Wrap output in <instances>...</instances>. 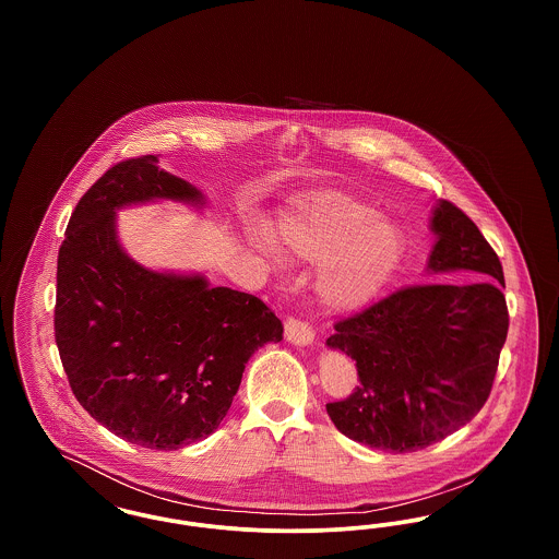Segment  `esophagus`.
<instances>
[{"instance_id":"obj_1","label":"esophagus","mask_w":559,"mask_h":559,"mask_svg":"<svg viewBox=\"0 0 559 559\" xmlns=\"http://www.w3.org/2000/svg\"><path fill=\"white\" fill-rule=\"evenodd\" d=\"M285 340L293 346H310L314 342V331L304 320L287 319L285 320Z\"/></svg>"}]
</instances>
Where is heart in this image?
<instances>
[{"mask_svg": "<svg viewBox=\"0 0 559 559\" xmlns=\"http://www.w3.org/2000/svg\"><path fill=\"white\" fill-rule=\"evenodd\" d=\"M274 240L295 260L320 262L317 295L340 314L358 312L385 292L406 251L396 219L340 190L295 203L281 217Z\"/></svg>", "mask_w": 559, "mask_h": 559, "instance_id": "obj_1", "label": "heart"}]
</instances>
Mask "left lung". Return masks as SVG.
<instances>
[{"label": "left lung", "instance_id": "1", "mask_svg": "<svg viewBox=\"0 0 559 559\" xmlns=\"http://www.w3.org/2000/svg\"><path fill=\"white\" fill-rule=\"evenodd\" d=\"M427 274H467L472 283L399 289L335 322L326 346L354 362V394L329 402L335 427L388 452L431 447L469 424L490 396L509 329L499 255L451 201H438Z\"/></svg>", "mask_w": 559, "mask_h": 559}]
</instances>
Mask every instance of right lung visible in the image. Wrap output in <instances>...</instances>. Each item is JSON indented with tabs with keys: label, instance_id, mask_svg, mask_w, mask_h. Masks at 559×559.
Returning a JSON list of instances; mask_svg holds the SVG:
<instances>
[{
	"label": "right lung",
	"instance_id": "right-lung-1",
	"mask_svg": "<svg viewBox=\"0 0 559 559\" xmlns=\"http://www.w3.org/2000/svg\"><path fill=\"white\" fill-rule=\"evenodd\" d=\"M144 155L112 165L81 197L58 251L53 335L81 406L115 436L176 451L226 417L247 360L283 340L262 299L203 274L140 266L117 239V210L205 197Z\"/></svg>",
	"mask_w": 559,
	"mask_h": 559
}]
</instances>
